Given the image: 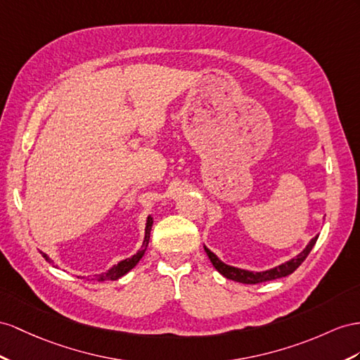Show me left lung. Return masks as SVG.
<instances>
[{
    "label": "left lung",
    "mask_w": 360,
    "mask_h": 360,
    "mask_svg": "<svg viewBox=\"0 0 360 360\" xmlns=\"http://www.w3.org/2000/svg\"><path fill=\"white\" fill-rule=\"evenodd\" d=\"M316 240H318V236L313 237L311 240L309 242V245L304 248V250L297 257H293L292 260L285 262V263H283L280 266H275V268H272V269L263 271V272H252V271H246V269H240V268H234V266H229V264L224 263L214 252H211L207 246H204V250H205V252L208 255L210 262L213 263L214 268L220 274H222L225 278L237 281V283H243V284H259V283H264V281L283 278V276H288L293 271H297L298 266L304 260H306V257L310 254L311 248L315 246Z\"/></svg>",
    "instance_id": "left-lung-1"
}]
</instances>
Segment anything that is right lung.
<instances>
[{
    "label": "right lung",
    "instance_id": "right-lung-1",
    "mask_svg": "<svg viewBox=\"0 0 360 360\" xmlns=\"http://www.w3.org/2000/svg\"><path fill=\"white\" fill-rule=\"evenodd\" d=\"M152 225H153V219H152V216H149V217H147V222H146L144 240H143V246H141V250H140V251H138L136 254H134V255L131 257V259H126V260H122L120 263L114 264L112 268H110L109 271L94 275V278H96L97 281H108V280H112V281H114V280L122 278L123 275H126L129 271L134 269L135 266H136V263L143 259V255H144V252H146V250H147V245H149V238H150ZM42 257H44V259L47 260L49 263H51V264H53L51 259H50V257H49L47 254H44V252H42Z\"/></svg>",
    "mask_w": 360,
    "mask_h": 360
}]
</instances>
